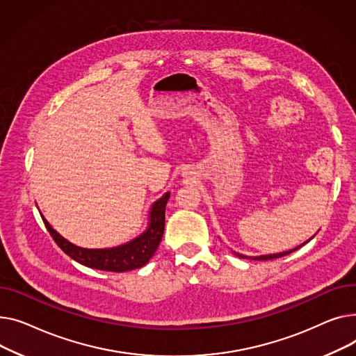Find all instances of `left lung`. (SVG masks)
<instances>
[{
	"mask_svg": "<svg viewBox=\"0 0 356 356\" xmlns=\"http://www.w3.org/2000/svg\"><path fill=\"white\" fill-rule=\"evenodd\" d=\"M312 238H313V237H312ZM312 238H309V240H312ZM309 240L305 241L303 244H300L299 247L293 248V250H289V252H283V253H276V254H266V256H259V257H247V256H243V254H238V253H234V254L238 256V257H243V259H252V260H273V259H279V257H283V256H287V254H290V253L296 252L298 248H300L302 245H305L306 243H309Z\"/></svg>",
	"mask_w": 356,
	"mask_h": 356,
	"instance_id": "left-lung-1",
	"label": "left lung"
}]
</instances>
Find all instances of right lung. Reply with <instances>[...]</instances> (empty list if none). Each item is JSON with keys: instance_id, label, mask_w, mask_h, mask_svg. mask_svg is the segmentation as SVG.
I'll list each match as a JSON object with an SVG mask.
<instances>
[{"instance_id": "1", "label": "right lung", "mask_w": 356, "mask_h": 356, "mask_svg": "<svg viewBox=\"0 0 356 356\" xmlns=\"http://www.w3.org/2000/svg\"><path fill=\"white\" fill-rule=\"evenodd\" d=\"M170 193H166L158 201L154 202L149 211L148 228H146L139 237L134 238L127 244L112 248H83L74 245L65 237H61L44 217L41 218H43L44 225L49 229V233L56 241V244L69 257L90 268L122 273V271L140 268L155 254L163 236L165 207L170 200Z\"/></svg>"}]
</instances>
